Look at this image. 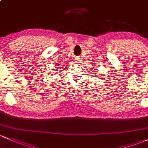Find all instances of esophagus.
Returning a JSON list of instances; mask_svg holds the SVG:
<instances>
[{"label":"esophagus","instance_id":"1","mask_svg":"<svg viewBox=\"0 0 148 148\" xmlns=\"http://www.w3.org/2000/svg\"><path fill=\"white\" fill-rule=\"evenodd\" d=\"M80 61H81V60H80V58H76L75 61L76 63H78V62H80Z\"/></svg>","mask_w":148,"mask_h":148}]
</instances>
